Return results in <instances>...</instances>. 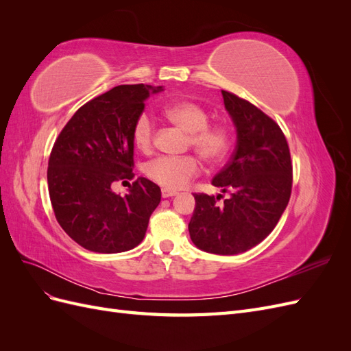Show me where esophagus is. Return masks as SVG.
<instances>
[{
  "label": "esophagus",
  "instance_id": "1",
  "mask_svg": "<svg viewBox=\"0 0 351 351\" xmlns=\"http://www.w3.org/2000/svg\"><path fill=\"white\" fill-rule=\"evenodd\" d=\"M177 192H174V190H168V189H162V197H173L176 196Z\"/></svg>",
  "mask_w": 351,
  "mask_h": 351
}]
</instances>
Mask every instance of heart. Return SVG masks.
Listing matches in <instances>:
<instances>
[{
  "label": "heart",
  "instance_id": "obj_1",
  "mask_svg": "<svg viewBox=\"0 0 351 351\" xmlns=\"http://www.w3.org/2000/svg\"><path fill=\"white\" fill-rule=\"evenodd\" d=\"M167 119L189 132L187 145L209 162L224 159L231 147L232 134L226 123H209V112L193 101H176L167 105ZM133 142L142 152H149L156 136V127L149 112L137 115L133 124ZM145 173L154 183L168 190H178L200 173V161L195 155L159 156L146 165Z\"/></svg>",
  "mask_w": 351,
  "mask_h": 351
}]
</instances>
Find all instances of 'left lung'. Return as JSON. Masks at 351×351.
I'll use <instances>...</instances> for the list:
<instances>
[{
	"label": "left lung",
	"mask_w": 351,
	"mask_h": 351,
	"mask_svg": "<svg viewBox=\"0 0 351 351\" xmlns=\"http://www.w3.org/2000/svg\"><path fill=\"white\" fill-rule=\"evenodd\" d=\"M237 130L230 162L212 180L230 196L193 193L196 208L189 222L190 239L202 250L237 254L269 236L289 205L293 164L280 125L249 101L222 90Z\"/></svg>",
	"instance_id": "left-lung-1"
}]
</instances>
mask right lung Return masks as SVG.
<instances>
[{
    "label": "right lung",
    "mask_w": 351,
    "mask_h": 351,
    "mask_svg": "<svg viewBox=\"0 0 351 351\" xmlns=\"http://www.w3.org/2000/svg\"><path fill=\"white\" fill-rule=\"evenodd\" d=\"M149 84H121L90 99L74 112L58 134L48 161V192L61 228L82 247L120 253L139 244L161 189L134 178L133 124L151 93ZM130 184L120 197L110 186Z\"/></svg>",
    "instance_id": "right-lung-1"
}]
</instances>
